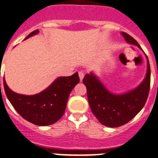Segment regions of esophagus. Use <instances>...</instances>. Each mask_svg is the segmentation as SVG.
I'll return each instance as SVG.
<instances>
[{"label":"esophagus","mask_w":158,"mask_h":158,"mask_svg":"<svg viewBox=\"0 0 158 158\" xmlns=\"http://www.w3.org/2000/svg\"><path fill=\"white\" fill-rule=\"evenodd\" d=\"M84 76H85V73H84L83 72L81 71V72H79V79H80V81H82V79H83Z\"/></svg>","instance_id":"34e87169"}]
</instances>
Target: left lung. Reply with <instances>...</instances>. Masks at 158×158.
I'll use <instances>...</instances> for the list:
<instances>
[{
  "label": "left lung",
  "mask_w": 158,
  "mask_h": 158,
  "mask_svg": "<svg viewBox=\"0 0 158 158\" xmlns=\"http://www.w3.org/2000/svg\"><path fill=\"white\" fill-rule=\"evenodd\" d=\"M126 42L137 46L135 40L126 32H122ZM146 76L139 86L124 94H113L109 91L94 72L86 74L82 82L86 87L87 98L91 110L104 126L119 127L132 120L145 105L150 90V68L147 55Z\"/></svg>",
  "instance_id": "8db88e82"
}]
</instances>
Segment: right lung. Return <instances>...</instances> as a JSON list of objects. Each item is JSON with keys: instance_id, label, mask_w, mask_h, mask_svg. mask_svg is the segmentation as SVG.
<instances>
[{"instance_id": "1", "label": "right lung", "mask_w": 158, "mask_h": 158, "mask_svg": "<svg viewBox=\"0 0 158 158\" xmlns=\"http://www.w3.org/2000/svg\"><path fill=\"white\" fill-rule=\"evenodd\" d=\"M39 33H29L25 40ZM79 82L78 72L71 76L58 77L47 89L34 95L15 93L4 79V91L10 103L23 118L36 126H46L55 123L64 114L69 94Z\"/></svg>"}]
</instances>
